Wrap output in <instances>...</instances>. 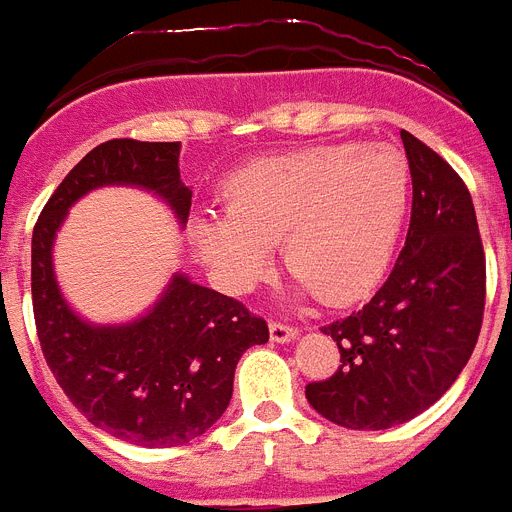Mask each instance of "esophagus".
I'll use <instances>...</instances> for the list:
<instances>
[{
	"label": "esophagus",
	"mask_w": 512,
	"mask_h": 512,
	"mask_svg": "<svg viewBox=\"0 0 512 512\" xmlns=\"http://www.w3.org/2000/svg\"><path fill=\"white\" fill-rule=\"evenodd\" d=\"M269 336H271V341L289 343L297 338V328H292V325H287V323H269Z\"/></svg>",
	"instance_id": "obj_1"
}]
</instances>
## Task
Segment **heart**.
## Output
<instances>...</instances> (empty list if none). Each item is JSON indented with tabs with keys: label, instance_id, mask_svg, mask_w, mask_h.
<instances>
[{
	"label": "heart",
	"instance_id": "b5f03b06",
	"mask_svg": "<svg viewBox=\"0 0 512 512\" xmlns=\"http://www.w3.org/2000/svg\"><path fill=\"white\" fill-rule=\"evenodd\" d=\"M220 197L223 210L192 217L189 238L225 292L243 295L261 282L282 238L297 289L346 305L390 264L408 210L410 169L384 143L315 146L243 166Z\"/></svg>",
	"mask_w": 512,
	"mask_h": 512
}]
</instances>
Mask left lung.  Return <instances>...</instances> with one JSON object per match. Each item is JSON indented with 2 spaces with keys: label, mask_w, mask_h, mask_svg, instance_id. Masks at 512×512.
<instances>
[{
  "label": "left lung",
  "mask_w": 512,
  "mask_h": 512,
  "mask_svg": "<svg viewBox=\"0 0 512 512\" xmlns=\"http://www.w3.org/2000/svg\"><path fill=\"white\" fill-rule=\"evenodd\" d=\"M413 176L405 248L361 310L325 325L341 366L305 397L330 423L384 431L449 390L477 346L485 312V248L472 194L423 140L400 130Z\"/></svg>",
  "instance_id": "8db88e82"
}]
</instances>
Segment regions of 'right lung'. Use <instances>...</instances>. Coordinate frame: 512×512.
I'll return each instance as SVG.
<instances>
[{"instance_id": "add662e5", "label": "right lung", "mask_w": 512, "mask_h": 512, "mask_svg": "<svg viewBox=\"0 0 512 512\" xmlns=\"http://www.w3.org/2000/svg\"><path fill=\"white\" fill-rule=\"evenodd\" d=\"M179 148L107 140L58 184L33 230L35 328L53 377L89 423L148 449L189 443L225 413L238 359L269 341V325L184 274L133 323H87L58 289L53 241L74 202L112 184L158 194L187 223L192 192L179 179Z\"/></svg>"}]
</instances>
